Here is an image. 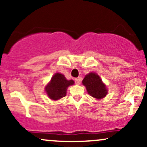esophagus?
<instances>
[{
	"mask_svg": "<svg viewBox=\"0 0 147 147\" xmlns=\"http://www.w3.org/2000/svg\"><path fill=\"white\" fill-rule=\"evenodd\" d=\"M81 80H82V78H81V77H78V78H76V79H75V84H77V85H79V84H80Z\"/></svg>",
	"mask_w": 147,
	"mask_h": 147,
	"instance_id": "esophagus-1",
	"label": "esophagus"
}]
</instances>
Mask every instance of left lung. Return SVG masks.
Masks as SVG:
<instances>
[{"mask_svg":"<svg viewBox=\"0 0 147 147\" xmlns=\"http://www.w3.org/2000/svg\"><path fill=\"white\" fill-rule=\"evenodd\" d=\"M82 84L86 88L88 93L94 98L101 99L107 95V88L95 72H90L86 75Z\"/></svg>","mask_w":147,"mask_h":147,"instance_id":"obj_1","label":"left lung"}]
</instances>
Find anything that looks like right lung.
<instances>
[{
  "mask_svg": "<svg viewBox=\"0 0 147 147\" xmlns=\"http://www.w3.org/2000/svg\"><path fill=\"white\" fill-rule=\"evenodd\" d=\"M73 80H67L65 76L61 73H55L51 80L45 88L49 98L52 100H58L66 95L67 88L73 85Z\"/></svg>",
  "mask_w": 147,
  "mask_h": 147,
  "instance_id": "right-lung-1",
  "label": "right lung"
}]
</instances>
